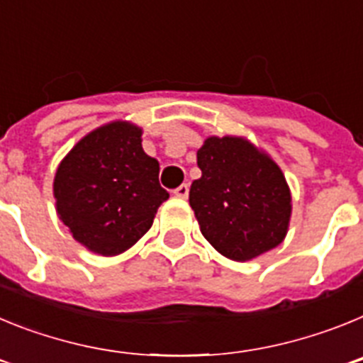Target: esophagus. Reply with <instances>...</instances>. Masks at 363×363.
I'll return each mask as SVG.
<instances>
[{"label": "esophagus", "mask_w": 363, "mask_h": 363, "mask_svg": "<svg viewBox=\"0 0 363 363\" xmlns=\"http://www.w3.org/2000/svg\"><path fill=\"white\" fill-rule=\"evenodd\" d=\"M174 196L178 198H187L189 196V185L187 184H182L178 189L174 191Z\"/></svg>", "instance_id": "1"}]
</instances>
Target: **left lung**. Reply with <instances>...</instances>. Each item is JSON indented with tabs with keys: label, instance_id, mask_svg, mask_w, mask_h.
<instances>
[{
	"label": "left lung",
	"instance_id": "8db88e82",
	"mask_svg": "<svg viewBox=\"0 0 363 363\" xmlns=\"http://www.w3.org/2000/svg\"><path fill=\"white\" fill-rule=\"evenodd\" d=\"M201 178L189 192L205 240L234 262L284 242L293 198L277 162L242 136H209L198 150Z\"/></svg>",
	"mask_w": 363,
	"mask_h": 363
}]
</instances>
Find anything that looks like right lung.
Instances as JSON below:
<instances>
[{"mask_svg":"<svg viewBox=\"0 0 363 363\" xmlns=\"http://www.w3.org/2000/svg\"><path fill=\"white\" fill-rule=\"evenodd\" d=\"M142 127L116 120L83 136L54 176L60 220L72 238L99 256L125 252L152 225L169 198L160 163L142 147Z\"/></svg>","mask_w":363,"mask_h":363,"instance_id":"1","label":"right lung"}]
</instances>
